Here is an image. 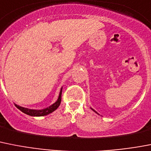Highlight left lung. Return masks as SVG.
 Masks as SVG:
<instances>
[{
  "label": "left lung",
  "instance_id": "8db88e82",
  "mask_svg": "<svg viewBox=\"0 0 151 151\" xmlns=\"http://www.w3.org/2000/svg\"><path fill=\"white\" fill-rule=\"evenodd\" d=\"M91 110H92V111H93L94 112H95V113H96V114H99V113H98V112H97V111H95V110H94V109H91Z\"/></svg>",
  "mask_w": 151,
  "mask_h": 151
}]
</instances>
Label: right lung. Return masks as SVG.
Listing matches in <instances>:
<instances>
[{"mask_svg":"<svg viewBox=\"0 0 151 151\" xmlns=\"http://www.w3.org/2000/svg\"><path fill=\"white\" fill-rule=\"evenodd\" d=\"M62 90H63V87L61 88L60 91V94H59V97H58L56 101L51 105L50 106L47 107V108H45V109H27V108H24V107L20 106V105H17V104H14L15 106L19 110H20L22 112H24V114H28V115L33 116V117H40V116H45L47 115V114L52 113V111H54L55 110L58 109V107L60 106V103H61V97H62Z\"/></svg>","mask_w":151,"mask_h":151,"instance_id":"1","label":"right lung"}]
</instances>
